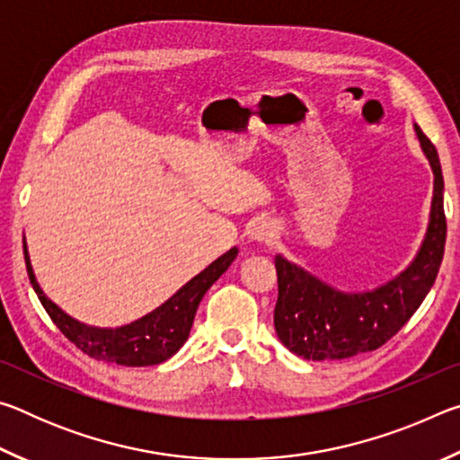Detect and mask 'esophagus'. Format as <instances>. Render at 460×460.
I'll use <instances>...</instances> for the list:
<instances>
[{"label": "esophagus", "mask_w": 460, "mask_h": 460, "mask_svg": "<svg viewBox=\"0 0 460 460\" xmlns=\"http://www.w3.org/2000/svg\"><path fill=\"white\" fill-rule=\"evenodd\" d=\"M247 235L249 239L255 241V243H271V241L276 239L278 231L274 227V223L261 219V221H255L252 227H249Z\"/></svg>", "instance_id": "esophagus-1"}]
</instances>
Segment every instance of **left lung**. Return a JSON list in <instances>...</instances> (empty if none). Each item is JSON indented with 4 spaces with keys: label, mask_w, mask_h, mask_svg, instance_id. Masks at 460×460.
<instances>
[{
    "label": "left lung",
    "mask_w": 460,
    "mask_h": 460,
    "mask_svg": "<svg viewBox=\"0 0 460 460\" xmlns=\"http://www.w3.org/2000/svg\"><path fill=\"white\" fill-rule=\"evenodd\" d=\"M414 131L430 162L434 190L424 239L406 270L373 290L345 292L276 255L274 326L278 339L294 355L308 361H334L376 351L410 321L430 292L445 255V181L436 147L418 123Z\"/></svg>",
    "instance_id": "8db88e82"
}]
</instances>
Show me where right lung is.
<instances>
[{"instance_id":"right-lung-1","label":"right lung","mask_w":460,"mask_h":460,"mask_svg":"<svg viewBox=\"0 0 460 460\" xmlns=\"http://www.w3.org/2000/svg\"><path fill=\"white\" fill-rule=\"evenodd\" d=\"M237 253L239 249L231 247L227 253L217 258L211 266H207L200 274L189 279L181 290L170 296L164 305L154 308L152 313L137 318V321L118 326V329H101V326H91L76 321L44 294L34 276L24 237V258L30 284H32L52 323L58 326L68 341L75 342L83 353H87L93 359L126 365V367L158 365L178 353V349L189 339L202 296L227 271L233 260L237 258Z\"/></svg>"}]
</instances>
